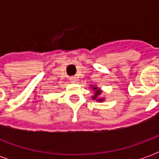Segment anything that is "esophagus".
Here are the masks:
<instances>
[{
    "instance_id": "1",
    "label": "esophagus",
    "mask_w": 159,
    "mask_h": 159,
    "mask_svg": "<svg viewBox=\"0 0 159 159\" xmlns=\"http://www.w3.org/2000/svg\"><path fill=\"white\" fill-rule=\"evenodd\" d=\"M77 81V77H70V82H72V83H74V82H76Z\"/></svg>"
}]
</instances>
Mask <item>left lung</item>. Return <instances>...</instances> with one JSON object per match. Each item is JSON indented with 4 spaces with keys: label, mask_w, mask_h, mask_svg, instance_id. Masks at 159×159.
<instances>
[{
    "label": "left lung",
    "mask_w": 159,
    "mask_h": 159,
    "mask_svg": "<svg viewBox=\"0 0 159 159\" xmlns=\"http://www.w3.org/2000/svg\"><path fill=\"white\" fill-rule=\"evenodd\" d=\"M90 87L92 89V92H94L93 96L92 97L93 101H97L98 102H102L105 101L104 97H100V95L102 94V90L101 88H98V87H96L95 85H90Z\"/></svg>",
    "instance_id": "8db88e82"
}]
</instances>
